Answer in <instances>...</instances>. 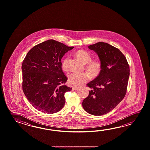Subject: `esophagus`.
<instances>
[{
    "label": "esophagus",
    "instance_id": "esophagus-1",
    "mask_svg": "<svg viewBox=\"0 0 150 150\" xmlns=\"http://www.w3.org/2000/svg\"><path fill=\"white\" fill-rule=\"evenodd\" d=\"M78 88H79V87H72V90L76 91L77 89H78Z\"/></svg>",
    "mask_w": 150,
    "mask_h": 150
}]
</instances>
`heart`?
<instances>
[{"label": "heart", "mask_w": 150, "mask_h": 150, "mask_svg": "<svg viewBox=\"0 0 150 150\" xmlns=\"http://www.w3.org/2000/svg\"><path fill=\"white\" fill-rule=\"evenodd\" d=\"M76 56L78 59L83 64H87L86 70L88 72L83 73H71L68 76V83L69 85L74 87L79 86L83 83H85L89 80L91 76L93 78L99 76L101 73L102 65L101 62L99 61H91V56L87 51L80 50L76 52ZM67 58L65 59L62 62V67L64 71H67Z\"/></svg>", "instance_id": "1"}]
</instances>
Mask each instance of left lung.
<instances>
[{
	"instance_id": "8db88e82",
	"label": "left lung",
	"mask_w": 150,
	"mask_h": 150,
	"mask_svg": "<svg viewBox=\"0 0 150 150\" xmlns=\"http://www.w3.org/2000/svg\"><path fill=\"white\" fill-rule=\"evenodd\" d=\"M102 65L101 73L87 83L89 95L83 101V108L91 115L107 114L118 105L127 92L130 68L127 59L117 48L105 42L90 45Z\"/></svg>"
}]
</instances>
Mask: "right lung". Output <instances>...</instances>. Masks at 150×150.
Returning a JSON list of instances; mask_svg holds the SVG:
<instances>
[{
    "label": "right lung",
    "mask_w": 150,
    "mask_h": 150,
    "mask_svg": "<svg viewBox=\"0 0 150 150\" xmlns=\"http://www.w3.org/2000/svg\"><path fill=\"white\" fill-rule=\"evenodd\" d=\"M73 48L49 40L32 48L23 61V91L38 111L54 114L63 108L64 94L72 88L65 85L61 59Z\"/></svg>",
    "instance_id": "add662e5"
}]
</instances>
